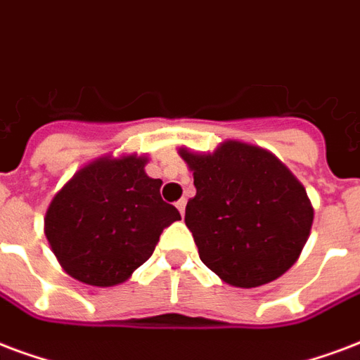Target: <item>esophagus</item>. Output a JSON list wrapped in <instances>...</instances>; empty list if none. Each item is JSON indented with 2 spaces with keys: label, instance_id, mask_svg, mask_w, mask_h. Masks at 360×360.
I'll return each mask as SVG.
<instances>
[{
  "label": "esophagus",
  "instance_id": "esophagus-1",
  "mask_svg": "<svg viewBox=\"0 0 360 360\" xmlns=\"http://www.w3.org/2000/svg\"><path fill=\"white\" fill-rule=\"evenodd\" d=\"M176 209L180 210V214L184 216V212H186V199H180V201L176 202Z\"/></svg>",
  "mask_w": 360,
  "mask_h": 360
}]
</instances>
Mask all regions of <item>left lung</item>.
<instances>
[{
	"instance_id": "1",
	"label": "left lung",
	"mask_w": 360,
	"mask_h": 360,
	"mask_svg": "<svg viewBox=\"0 0 360 360\" xmlns=\"http://www.w3.org/2000/svg\"><path fill=\"white\" fill-rule=\"evenodd\" d=\"M193 172L186 226L199 258L224 283L254 288L288 271L304 250L313 207L298 178L271 151L224 140L212 153L178 150Z\"/></svg>"
}]
</instances>
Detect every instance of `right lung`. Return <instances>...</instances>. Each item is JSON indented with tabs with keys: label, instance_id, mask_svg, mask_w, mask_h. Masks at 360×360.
<instances>
[{
	"label": "right lung",
	"instance_id": "obj_1",
	"mask_svg": "<svg viewBox=\"0 0 360 360\" xmlns=\"http://www.w3.org/2000/svg\"><path fill=\"white\" fill-rule=\"evenodd\" d=\"M148 155H102L81 167L53 197L45 237L62 269L79 283L115 286L150 258L159 235L180 220L146 174Z\"/></svg>",
	"mask_w": 360,
	"mask_h": 360
}]
</instances>
